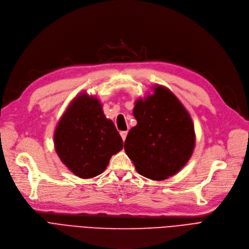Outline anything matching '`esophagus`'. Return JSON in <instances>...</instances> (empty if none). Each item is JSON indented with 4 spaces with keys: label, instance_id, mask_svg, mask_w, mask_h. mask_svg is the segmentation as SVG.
<instances>
[{
    "label": "esophagus",
    "instance_id": "esophagus-1",
    "mask_svg": "<svg viewBox=\"0 0 249 249\" xmlns=\"http://www.w3.org/2000/svg\"><path fill=\"white\" fill-rule=\"evenodd\" d=\"M126 135H127V131H123V132H121V136H122V139H123V141H124V142L125 141Z\"/></svg>",
    "mask_w": 249,
    "mask_h": 249
}]
</instances>
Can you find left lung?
Listing matches in <instances>:
<instances>
[{"mask_svg":"<svg viewBox=\"0 0 249 249\" xmlns=\"http://www.w3.org/2000/svg\"><path fill=\"white\" fill-rule=\"evenodd\" d=\"M139 98L133 109L137 125L128 132L124 151L137 171L152 180H164L179 172L196 146L192 117L166 87Z\"/></svg>","mask_w":249,"mask_h":249,"instance_id":"left-lung-1","label":"left lung"}]
</instances>
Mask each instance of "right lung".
Masks as SVG:
<instances>
[{
  "mask_svg": "<svg viewBox=\"0 0 249 249\" xmlns=\"http://www.w3.org/2000/svg\"><path fill=\"white\" fill-rule=\"evenodd\" d=\"M54 149L69 170L92 178L107 167L124 142L112 121L106 118L96 96L82 92L68 106L53 135Z\"/></svg>",
  "mask_w": 249,
  "mask_h": 249,
  "instance_id": "right-lung-1",
  "label": "right lung"
}]
</instances>
